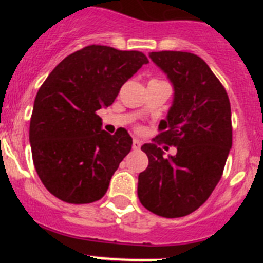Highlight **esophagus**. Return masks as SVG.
I'll return each mask as SVG.
<instances>
[{
	"instance_id": "34e87169",
	"label": "esophagus",
	"mask_w": 263,
	"mask_h": 263,
	"mask_svg": "<svg viewBox=\"0 0 263 263\" xmlns=\"http://www.w3.org/2000/svg\"><path fill=\"white\" fill-rule=\"evenodd\" d=\"M141 147V141L139 139H133V150H138Z\"/></svg>"
}]
</instances>
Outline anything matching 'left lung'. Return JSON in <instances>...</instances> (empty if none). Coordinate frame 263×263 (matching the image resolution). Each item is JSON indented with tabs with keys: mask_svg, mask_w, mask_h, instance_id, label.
<instances>
[{
	"mask_svg": "<svg viewBox=\"0 0 263 263\" xmlns=\"http://www.w3.org/2000/svg\"><path fill=\"white\" fill-rule=\"evenodd\" d=\"M173 84L174 97L158 136L176 146L163 157L157 143L141 150L147 168L138 175V199L162 217H182L206 201L221 179L232 148L231 103L224 87L201 58L183 51L148 53Z\"/></svg>",
	"mask_w": 263,
	"mask_h": 263,
	"instance_id": "1",
	"label": "left lung"
}]
</instances>
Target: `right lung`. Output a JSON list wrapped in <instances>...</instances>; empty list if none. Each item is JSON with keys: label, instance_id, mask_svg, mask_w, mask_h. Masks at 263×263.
<instances>
[{"label": "right lung", "instance_id": "right-lung-1", "mask_svg": "<svg viewBox=\"0 0 263 263\" xmlns=\"http://www.w3.org/2000/svg\"><path fill=\"white\" fill-rule=\"evenodd\" d=\"M147 63L139 51L92 45L64 58L39 88L30 145L39 179L53 196L88 204L105 195L133 139L125 129L106 133L96 111L111 105Z\"/></svg>", "mask_w": 263, "mask_h": 263}]
</instances>
